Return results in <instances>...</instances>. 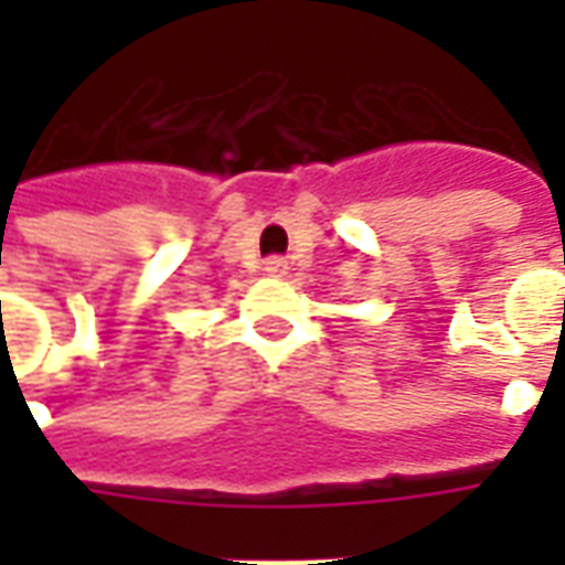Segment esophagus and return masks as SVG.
Here are the masks:
<instances>
[{
	"mask_svg": "<svg viewBox=\"0 0 565 565\" xmlns=\"http://www.w3.org/2000/svg\"><path fill=\"white\" fill-rule=\"evenodd\" d=\"M287 269H290V266H287V259H281V257L266 259V275H271V278H284V275H287Z\"/></svg>",
	"mask_w": 565,
	"mask_h": 565,
	"instance_id": "34e87169",
	"label": "esophagus"
}]
</instances>
